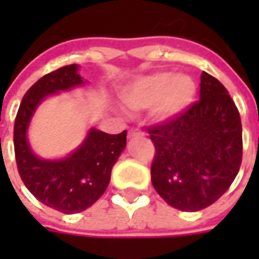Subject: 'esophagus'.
<instances>
[{
    "mask_svg": "<svg viewBox=\"0 0 259 259\" xmlns=\"http://www.w3.org/2000/svg\"><path fill=\"white\" fill-rule=\"evenodd\" d=\"M142 132L139 129H130L129 130V138H135V136H141Z\"/></svg>",
    "mask_w": 259,
    "mask_h": 259,
    "instance_id": "obj_1",
    "label": "esophagus"
}]
</instances>
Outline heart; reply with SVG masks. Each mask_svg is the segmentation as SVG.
<instances>
[{"mask_svg": "<svg viewBox=\"0 0 259 259\" xmlns=\"http://www.w3.org/2000/svg\"><path fill=\"white\" fill-rule=\"evenodd\" d=\"M196 82L186 73L157 72L135 79L121 91V99L130 109L151 106V117L169 123L181 117L195 102Z\"/></svg>", "mask_w": 259, "mask_h": 259, "instance_id": "obj_1", "label": "heart"}]
</instances>
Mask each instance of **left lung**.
<instances>
[{
    "label": "left lung",
    "instance_id": "left-lung-1",
    "mask_svg": "<svg viewBox=\"0 0 259 259\" xmlns=\"http://www.w3.org/2000/svg\"><path fill=\"white\" fill-rule=\"evenodd\" d=\"M199 100L174 121L150 127L156 148L151 183L171 207L198 211L216 202L238 174L243 139L227 88L201 75Z\"/></svg>",
    "mask_w": 259,
    "mask_h": 259
}]
</instances>
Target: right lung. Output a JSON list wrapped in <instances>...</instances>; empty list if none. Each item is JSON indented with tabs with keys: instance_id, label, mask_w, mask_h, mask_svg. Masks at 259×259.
Segmentation results:
<instances>
[{
	"instance_id": "obj_1",
	"label": "right lung",
	"mask_w": 259,
	"mask_h": 259,
	"mask_svg": "<svg viewBox=\"0 0 259 259\" xmlns=\"http://www.w3.org/2000/svg\"><path fill=\"white\" fill-rule=\"evenodd\" d=\"M78 70V64H70L38 79L21 102L13 135L18 171L26 189L45 205L66 214L87 210L105 193L127 136L126 130L109 135L91 127L78 148L63 159H43L32 151L26 133L35 109L48 96L83 85Z\"/></svg>"
}]
</instances>
